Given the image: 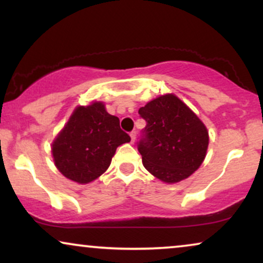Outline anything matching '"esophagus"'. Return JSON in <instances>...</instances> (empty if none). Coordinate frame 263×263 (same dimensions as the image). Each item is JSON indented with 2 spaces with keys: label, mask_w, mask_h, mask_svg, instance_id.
<instances>
[{
  "label": "esophagus",
  "mask_w": 263,
  "mask_h": 263,
  "mask_svg": "<svg viewBox=\"0 0 263 263\" xmlns=\"http://www.w3.org/2000/svg\"><path fill=\"white\" fill-rule=\"evenodd\" d=\"M136 136H137V132H136L135 129H134V131L129 132V137H131V142H132V143H134V142L136 141Z\"/></svg>",
  "instance_id": "34e87169"
}]
</instances>
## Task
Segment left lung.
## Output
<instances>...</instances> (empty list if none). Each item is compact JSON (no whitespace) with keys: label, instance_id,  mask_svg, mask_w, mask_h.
<instances>
[{"label":"left lung","instance_id":"left-lung-1","mask_svg":"<svg viewBox=\"0 0 263 263\" xmlns=\"http://www.w3.org/2000/svg\"><path fill=\"white\" fill-rule=\"evenodd\" d=\"M146 122L137 148L143 164L164 183H178L201 166L208 148L203 122L177 96H160L138 110Z\"/></svg>","mask_w":263,"mask_h":263}]
</instances>
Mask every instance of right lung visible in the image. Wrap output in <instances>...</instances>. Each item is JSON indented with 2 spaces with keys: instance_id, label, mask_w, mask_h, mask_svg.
<instances>
[{
  "instance_id": "1",
  "label": "right lung",
  "mask_w": 263,
  "mask_h": 263,
  "mask_svg": "<svg viewBox=\"0 0 263 263\" xmlns=\"http://www.w3.org/2000/svg\"><path fill=\"white\" fill-rule=\"evenodd\" d=\"M131 141L118 117L102 102L78 107L52 143L55 166L68 179L86 184L109 167L119 145Z\"/></svg>"
}]
</instances>
